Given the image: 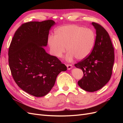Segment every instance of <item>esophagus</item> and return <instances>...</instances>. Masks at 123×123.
<instances>
[{
    "label": "esophagus",
    "instance_id": "obj_1",
    "mask_svg": "<svg viewBox=\"0 0 123 123\" xmlns=\"http://www.w3.org/2000/svg\"><path fill=\"white\" fill-rule=\"evenodd\" d=\"M66 66H67V69L68 70H70L72 68V65H71V64H67Z\"/></svg>",
    "mask_w": 123,
    "mask_h": 123
}]
</instances>
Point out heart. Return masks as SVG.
Instances as JSON below:
<instances>
[{
  "label": "heart",
  "mask_w": 123,
  "mask_h": 123,
  "mask_svg": "<svg viewBox=\"0 0 123 123\" xmlns=\"http://www.w3.org/2000/svg\"><path fill=\"white\" fill-rule=\"evenodd\" d=\"M95 43V34L92 29L74 24L58 28L54 36H50L48 40L52 54L56 57L62 56L66 47L68 51L66 59L69 62L74 57L77 60L86 58L93 49Z\"/></svg>",
  "instance_id": "1"
}]
</instances>
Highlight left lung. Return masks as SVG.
Here are the masks:
<instances>
[{
  "mask_svg": "<svg viewBox=\"0 0 123 123\" xmlns=\"http://www.w3.org/2000/svg\"><path fill=\"white\" fill-rule=\"evenodd\" d=\"M92 24L96 33L94 47L86 58L74 65L84 73L78 85L88 92L98 91L108 82L114 61V48L108 33L100 25Z\"/></svg>",
  "mask_w": 123,
  "mask_h": 123,
  "instance_id": "1",
  "label": "left lung"
}]
</instances>
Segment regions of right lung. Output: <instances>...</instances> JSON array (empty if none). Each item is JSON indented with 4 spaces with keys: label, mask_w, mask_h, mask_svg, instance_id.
<instances>
[{
    "label": "right lung",
    "mask_w": 123,
    "mask_h": 123,
    "mask_svg": "<svg viewBox=\"0 0 123 123\" xmlns=\"http://www.w3.org/2000/svg\"><path fill=\"white\" fill-rule=\"evenodd\" d=\"M52 20L22 24L9 47V65L14 80L22 90L36 97L49 93L58 74L67 70L59 59L46 52Z\"/></svg>",
    "instance_id": "add662e5"
}]
</instances>
